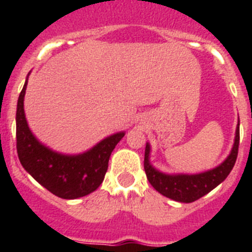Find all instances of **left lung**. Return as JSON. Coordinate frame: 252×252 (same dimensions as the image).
Here are the masks:
<instances>
[{
	"mask_svg": "<svg viewBox=\"0 0 252 252\" xmlns=\"http://www.w3.org/2000/svg\"><path fill=\"white\" fill-rule=\"evenodd\" d=\"M240 124L236 128L235 142L232 150L222 164L212 170L199 173V174H164L161 171L157 170L150 164V145L146 144L145 159H144V169L149 183L157 189L160 194L170 198L173 201L183 202V203H192L197 201L212 189H215L218 184H221L227 175L230 174L235 165L237 154H239L240 144Z\"/></svg>",
	"mask_w": 252,
	"mask_h": 252,
	"instance_id": "8db88e82",
	"label": "left lung"
}]
</instances>
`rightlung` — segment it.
<instances>
[{
  "label": "right lung",
  "instance_id": "1",
  "mask_svg": "<svg viewBox=\"0 0 252 252\" xmlns=\"http://www.w3.org/2000/svg\"><path fill=\"white\" fill-rule=\"evenodd\" d=\"M28 81L17 101L16 148L20 162L31 177L49 192L64 199H75L94 192L108 168L111 153L125 132L106 137L91 150L78 155H64L43 145L29 128L24 111Z\"/></svg>",
  "mask_w": 252,
  "mask_h": 252
}]
</instances>
